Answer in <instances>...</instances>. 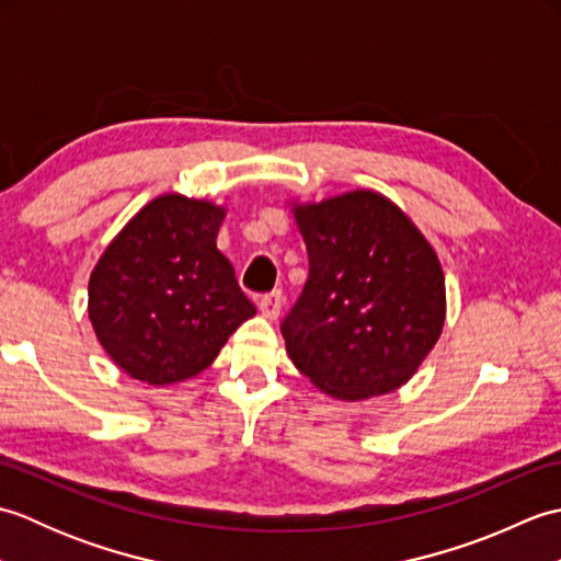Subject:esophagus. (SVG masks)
Masks as SVG:
<instances>
[{"label":"esophagus","mask_w":561,"mask_h":561,"mask_svg":"<svg viewBox=\"0 0 561 561\" xmlns=\"http://www.w3.org/2000/svg\"><path fill=\"white\" fill-rule=\"evenodd\" d=\"M257 306H260L262 316L270 318V320H274V318L279 316L282 306H284V294H282L279 289H274V291H270V294H265V296H260Z\"/></svg>","instance_id":"obj_1"}]
</instances>
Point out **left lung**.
<instances>
[{
  "label": "left lung",
  "mask_w": 561,
  "mask_h": 561,
  "mask_svg": "<svg viewBox=\"0 0 561 561\" xmlns=\"http://www.w3.org/2000/svg\"><path fill=\"white\" fill-rule=\"evenodd\" d=\"M308 279L282 335L294 366L332 398L408 383L446 318L444 270L404 211L371 190L294 207Z\"/></svg>",
  "instance_id": "left-lung-1"
}]
</instances>
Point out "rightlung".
<instances>
[{"label":"right lung","instance_id":"1","mask_svg":"<svg viewBox=\"0 0 561 561\" xmlns=\"http://www.w3.org/2000/svg\"><path fill=\"white\" fill-rule=\"evenodd\" d=\"M224 209L161 195L105 248L89 279V318L111 359L137 380L193 378L255 316L217 248Z\"/></svg>","mask_w":561,"mask_h":561}]
</instances>
